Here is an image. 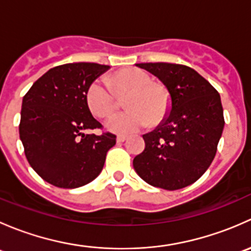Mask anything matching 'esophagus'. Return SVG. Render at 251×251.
<instances>
[{
    "label": "esophagus",
    "mask_w": 251,
    "mask_h": 251,
    "mask_svg": "<svg viewBox=\"0 0 251 251\" xmlns=\"http://www.w3.org/2000/svg\"><path fill=\"white\" fill-rule=\"evenodd\" d=\"M126 138H127V136L123 135V133H120V135H118V137H116V141H118V142H124V141H126Z\"/></svg>",
    "instance_id": "obj_1"
}]
</instances>
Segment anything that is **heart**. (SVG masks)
I'll return each instance as SVG.
<instances>
[{"label":"heart","instance_id":"1","mask_svg":"<svg viewBox=\"0 0 251 251\" xmlns=\"http://www.w3.org/2000/svg\"><path fill=\"white\" fill-rule=\"evenodd\" d=\"M105 78L92 81L86 90L85 100L91 113L97 118H108L119 107L124 97L127 111L113 116L107 126L119 132H135L149 124L154 127L163 123L171 107V96L163 83L154 82L151 76L138 68H127ZM113 87L111 88V86Z\"/></svg>","mask_w":251,"mask_h":251}]
</instances>
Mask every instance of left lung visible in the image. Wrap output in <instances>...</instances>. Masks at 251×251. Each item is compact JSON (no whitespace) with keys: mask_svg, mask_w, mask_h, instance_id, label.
<instances>
[{"mask_svg":"<svg viewBox=\"0 0 251 251\" xmlns=\"http://www.w3.org/2000/svg\"><path fill=\"white\" fill-rule=\"evenodd\" d=\"M159 77L173 107L158 128L143 136L144 151L133 168L147 183L176 191L194 183L216 155L225 126L216 88L192 68L173 63H140Z\"/></svg>","mask_w":251,"mask_h":251,"instance_id":"1","label":"left lung"}]
</instances>
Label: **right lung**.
<instances>
[{
	"label": "right lung",
	"mask_w": 251,
	"mask_h": 251,
	"mask_svg": "<svg viewBox=\"0 0 251 251\" xmlns=\"http://www.w3.org/2000/svg\"><path fill=\"white\" fill-rule=\"evenodd\" d=\"M109 69L97 63H69L50 69L23 98L19 136L30 166L59 188H76L93 181L115 146L116 136L102 130L85 100L92 81Z\"/></svg>",
	"instance_id": "obj_1"
}]
</instances>
